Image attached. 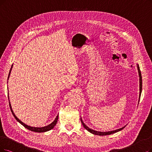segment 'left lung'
Here are the masks:
<instances>
[{
	"label": "left lung",
	"mask_w": 152,
	"mask_h": 152,
	"mask_svg": "<svg viewBox=\"0 0 152 152\" xmlns=\"http://www.w3.org/2000/svg\"><path fill=\"white\" fill-rule=\"evenodd\" d=\"M137 68H138V74H139V77H140V95H141V93H142V75H141V72H140V68H139V66L138 65L137 66ZM81 120V122H82V124L83 125V127L85 129H86L87 130H88V132H90V133H93V134L94 135H110V134H112V133H116L117 132H119L120 130H122L123 129H124V127H122V128L121 129H117V130H113V131H110V132H97V131H95V130H94L92 129H89L88 127L87 126H86V125H85V124L83 122V121L82 120V118L80 119Z\"/></svg>",
	"instance_id": "obj_1"
}]
</instances>
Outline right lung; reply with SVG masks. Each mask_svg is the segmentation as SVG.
Wrapping results in <instances>:
<instances>
[{"instance_id":"1","label":"right lung","mask_w":152,"mask_h":152,"mask_svg":"<svg viewBox=\"0 0 152 152\" xmlns=\"http://www.w3.org/2000/svg\"><path fill=\"white\" fill-rule=\"evenodd\" d=\"M12 68V65L11 69H10V72H9V77H8V79H9V75H10V72H11ZM9 105H10V108L11 112H12V114H13V115H14V117H15V118L20 124H21L24 127H26V128L27 129H28V130H30V131H32V132H34L42 133V132H47V131H48V130H50L51 129H52L53 128L54 126H55V125H56V124H57V122L58 118V115L56 117L55 120H54L52 124H49V125H47V126H44V127H40H40H32V126H28V125H26L25 124H23L22 122H21V121H20L19 118H17V117L15 116V114L14 113V112H13V111H12V108H11V105H10V102H9Z\"/></svg>"}]
</instances>
